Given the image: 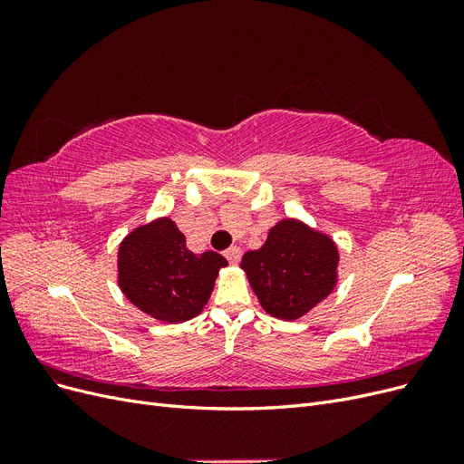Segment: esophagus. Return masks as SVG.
<instances>
[{
	"label": "esophagus",
	"instance_id": "34e87169",
	"mask_svg": "<svg viewBox=\"0 0 464 464\" xmlns=\"http://www.w3.org/2000/svg\"><path fill=\"white\" fill-rule=\"evenodd\" d=\"M224 257H227L230 263H237L242 259V249L237 247V246H232V247H228L227 251H224Z\"/></svg>",
	"mask_w": 464,
	"mask_h": 464
}]
</instances>
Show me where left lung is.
<instances>
[{
	"mask_svg": "<svg viewBox=\"0 0 464 464\" xmlns=\"http://www.w3.org/2000/svg\"><path fill=\"white\" fill-rule=\"evenodd\" d=\"M334 244L298 220H283L261 249L247 251L242 269L266 314L298 319L327 296L336 276Z\"/></svg>",
	"mask_w": 464,
	"mask_h": 464,
	"instance_id": "obj_1",
	"label": "left lung"
}]
</instances>
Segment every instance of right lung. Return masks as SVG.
I'll list each match as a JSON object with an SVG mask.
<instances>
[{
    "mask_svg": "<svg viewBox=\"0 0 464 464\" xmlns=\"http://www.w3.org/2000/svg\"><path fill=\"white\" fill-rule=\"evenodd\" d=\"M217 251L198 256L170 218L133 230L120 246V286L139 310L166 323L198 315L210 298L220 266Z\"/></svg>",
    "mask_w": 464,
    "mask_h": 464,
    "instance_id": "add662e5",
    "label": "right lung"
}]
</instances>
